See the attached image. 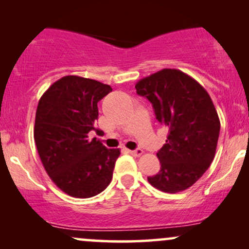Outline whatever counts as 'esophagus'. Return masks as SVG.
<instances>
[{
	"mask_svg": "<svg viewBox=\"0 0 249 249\" xmlns=\"http://www.w3.org/2000/svg\"><path fill=\"white\" fill-rule=\"evenodd\" d=\"M128 153H130L131 156H133V157H141L142 154V148H137V150L128 151Z\"/></svg>",
	"mask_w": 249,
	"mask_h": 249,
	"instance_id": "esophagus-1",
	"label": "esophagus"
}]
</instances>
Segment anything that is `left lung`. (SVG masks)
I'll return each instance as SVG.
<instances>
[{"instance_id":"1","label":"left lung","mask_w":249,"mask_h":249,"mask_svg":"<svg viewBox=\"0 0 249 249\" xmlns=\"http://www.w3.org/2000/svg\"><path fill=\"white\" fill-rule=\"evenodd\" d=\"M137 93L152 103L156 118L168 128L157 153L160 171L147 177L166 193L187 190L207 171L215 156L220 121L207 91L177 69H162L136 84Z\"/></svg>"}]
</instances>
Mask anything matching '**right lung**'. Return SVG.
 Returning <instances> with one entry per match:
<instances>
[{
	"mask_svg": "<svg viewBox=\"0 0 249 249\" xmlns=\"http://www.w3.org/2000/svg\"><path fill=\"white\" fill-rule=\"evenodd\" d=\"M112 88L79 76H65L43 93L34 138L48 176L63 192L91 198L108 186L119 148H107L90 131L98 130L97 103Z\"/></svg>",
	"mask_w": 249,
	"mask_h": 249,
	"instance_id": "right-lung-1",
	"label": "right lung"
}]
</instances>
